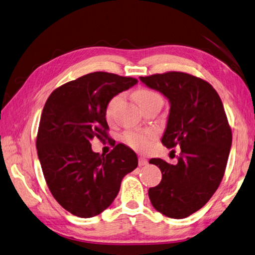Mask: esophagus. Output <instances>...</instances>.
I'll list each match as a JSON object with an SVG mask.
<instances>
[{"instance_id":"1","label":"esophagus","mask_w":255,"mask_h":255,"mask_svg":"<svg viewBox=\"0 0 255 255\" xmlns=\"http://www.w3.org/2000/svg\"><path fill=\"white\" fill-rule=\"evenodd\" d=\"M147 164V160L144 156H138V166H144Z\"/></svg>"}]
</instances>
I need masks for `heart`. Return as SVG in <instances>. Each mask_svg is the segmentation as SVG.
Wrapping results in <instances>:
<instances>
[{"label": "heart", "instance_id": "1", "mask_svg": "<svg viewBox=\"0 0 255 255\" xmlns=\"http://www.w3.org/2000/svg\"><path fill=\"white\" fill-rule=\"evenodd\" d=\"M134 99H135L136 103L143 109L146 107L147 104L155 101H163L162 97L157 92L150 89L141 88L137 89L133 94ZM122 99V94H118L113 97L109 101L105 108V118L108 121H111L113 118V114L115 112L118 104ZM157 136V132L153 128L147 129H134V131H128L124 133L123 135V142L128 145L129 147L134 148L136 151H145L150 146L151 142Z\"/></svg>", "mask_w": 255, "mask_h": 255}]
</instances>
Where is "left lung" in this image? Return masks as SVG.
<instances>
[{
  "label": "left lung",
  "mask_w": 255,
  "mask_h": 255,
  "mask_svg": "<svg viewBox=\"0 0 255 255\" xmlns=\"http://www.w3.org/2000/svg\"><path fill=\"white\" fill-rule=\"evenodd\" d=\"M148 88L169 99L171 108L162 144L181 146L175 165L151 158L160 167V184L148 189L154 209L172 219H184L212 198L223 179L232 131L222 101L205 80L170 71L141 76Z\"/></svg>",
  "instance_id": "1"
}]
</instances>
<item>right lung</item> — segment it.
Here are the masks:
<instances>
[{"instance_id": "obj_1", "label": "right lung", "mask_w": 255, "mask_h": 255, "mask_svg": "<svg viewBox=\"0 0 255 255\" xmlns=\"http://www.w3.org/2000/svg\"><path fill=\"white\" fill-rule=\"evenodd\" d=\"M136 83L94 72L59 86L46 100L36 135L38 160L52 195L76 217L92 218L109 208L124 175L137 166L136 154L124 144L114 141L105 156L91 147L93 137L110 138L109 101Z\"/></svg>"}]
</instances>
